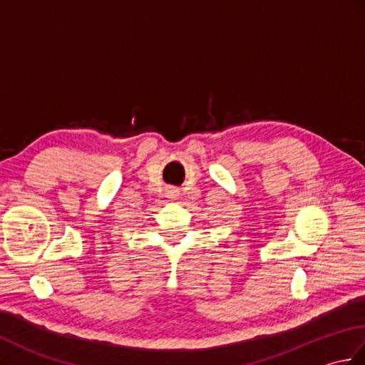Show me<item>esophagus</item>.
<instances>
[{
  "label": "esophagus",
  "mask_w": 365,
  "mask_h": 365,
  "mask_svg": "<svg viewBox=\"0 0 365 365\" xmlns=\"http://www.w3.org/2000/svg\"><path fill=\"white\" fill-rule=\"evenodd\" d=\"M166 196L169 197V199H177L178 196H180V192H178V190H175V188H168V191H166Z\"/></svg>",
  "instance_id": "esophagus-1"
}]
</instances>
